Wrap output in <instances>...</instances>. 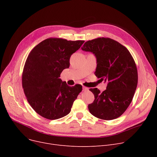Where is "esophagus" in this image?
<instances>
[{"instance_id":"esophagus-1","label":"esophagus","mask_w":157,"mask_h":157,"mask_svg":"<svg viewBox=\"0 0 157 157\" xmlns=\"http://www.w3.org/2000/svg\"><path fill=\"white\" fill-rule=\"evenodd\" d=\"M83 91L86 92V91H88V88H86V87H85V86H83Z\"/></svg>"}]
</instances>
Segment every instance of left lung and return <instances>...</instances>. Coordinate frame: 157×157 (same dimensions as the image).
Masks as SVG:
<instances>
[{"instance_id": "obj_1", "label": "left lung", "mask_w": 157, "mask_h": 157, "mask_svg": "<svg viewBox=\"0 0 157 157\" xmlns=\"http://www.w3.org/2000/svg\"><path fill=\"white\" fill-rule=\"evenodd\" d=\"M81 49L95 56V76L108 83L102 92L97 88L90 89L95 100L88 105L89 111L105 120L118 118L132 101L137 85V70L133 57L125 46L110 38L88 40Z\"/></svg>"}]
</instances>
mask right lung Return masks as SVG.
I'll return each instance as SVG.
<instances>
[{
  "label": "right lung",
  "mask_w": 157,
  "mask_h": 157,
  "mask_svg": "<svg viewBox=\"0 0 157 157\" xmlns=\"http://www.w3.org/2000/svg\"><path fill=\"white\" fill-rule=\"evenodd\" d=\"M84 40L49 38L33 48L25 63L22 86L27 101L37 114L56 120L67 115L82 86H68L60 78L69 67L71 56Z\"/></svg>",
  "instance_id": "1"
}]
</instances>
